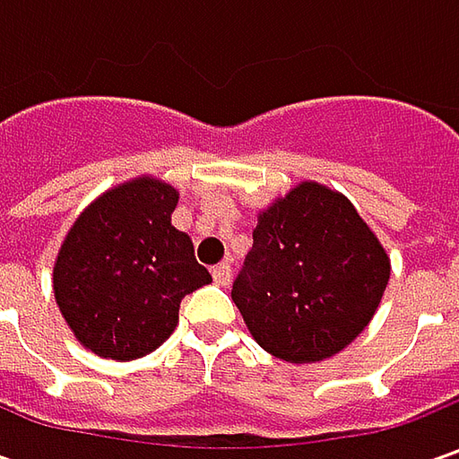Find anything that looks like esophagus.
<instances>
[{
	"mask_svg": "<svg viewBox=\"0 0 459 459\" xmlns=\"http://www.w3.org/2000/svg\"><path fill=\"white\" fill-rule=\"evenodd\" d=\"M212 278H214L217 286H230V281H232V268H230L227 263H221L217 268H212Z\"/></svg>",
	"mask_w": 459,
	"mask_h": 459,
	"instance_id": "34e87169",
	"label": "esophagus"
}]
</instances>
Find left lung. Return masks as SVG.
I'll return each mask as SVG.
<instances>
[{
	"label": "left lung",
	"mask_w": 459,
	"mask_h": 459,
	"mask_svg": "<svg viewBox=\"0 0 459 459\" xmlns=\"http://www.w3.org/2000/svg\"><path fill=\"white\" fill-rule=\"evenodd\" d=\"M388 278L391 260L358 209L304 181L257 217L232 301L265 352L319 362L370 325Z\"/></svg>",
	"instance_id": "left-lung-1"
}]
</instances>
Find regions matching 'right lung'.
Here are the masks:
<instances>
[{
    "mask_svg": "<svg viewBox=\"0 0 459 459\" xmlns=\"http://www.w3.org/2000/svg\"><path fill=\"white\" fill-rule=\"evenodd\" d=\"M178 191L158 178L115 186L63 239L53 291L76 340L99 358L134 360L178 325L186 293L212 283L194 242L170 224Z\"/></svg>",
    "mask_w": 459,
    "mask_h": 459,
    "instance_id": "right-lung-1",
    "label": "right lung"
}]
</instances>
